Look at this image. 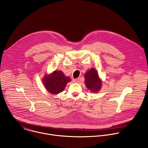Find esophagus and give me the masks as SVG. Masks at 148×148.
<instances>
[{
    "label": "esophagus",
    "mask_w": 148,
    "mask_h": 148,
    "mask_svg": "<svg viewBox=\"0 0 148 148\" xmlns=\"http://www.w3.org/2000/svg\"><path fill=\"white\" fill-rule=\"evenodd\" d=\"M73 82L75 83H78L79 82V78H77V79H73Z\"/></svg>",
    "instance_id": "esophagus-1"
}]
</instances>
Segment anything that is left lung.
<instances>
[{"label": "left lung", "mask_w": 148, "mask_h": 148, "mask_svg": "<svg viewBox=\"0 0 148 148\" xmlns=\"http://www.w3.org/2000/svg\"><path fill=\"white\" fill-rule=\"evenodd\" d=\"M85 82L86 87L92 92H96L101 87L102 82L97 71L94 68L88 70L85 74Z\"/></svg>", "instance_id": "obj_1"}]
</instances>
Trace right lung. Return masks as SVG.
<instances>
[{
  "mask_svg": "<svg viewBox=\"0 0 148 148\" xmlns=\"http://www.w3.org/2000/svg\"><path fill=\"white\" fill-rule=\"evenodd\" d=\"M71 81L70 77H65L62 71H55L49 75H45L43 78V84L47 90L53 95L62 92L66 84Z\"/></svg>",
  "mask_w": 148,
  "mask_h": 148,
  "instance_id": "add662e5",
  "label": "right lung"
}]
</instances>
